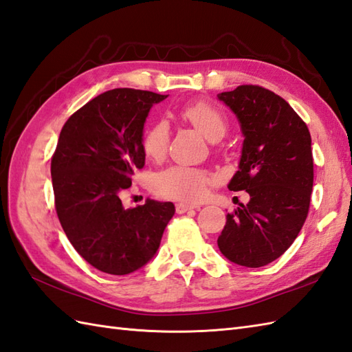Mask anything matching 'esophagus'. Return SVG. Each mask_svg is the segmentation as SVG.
Listing matches in <instances>:
<instances>
[{"mask_svg": "<svg viewBox=\"0 0 352 352\" xmlns=\"http://www.w3.org/2000/svg\"><path fill=\"white\" fill-rule=\"evenodd\" d=\"M199 206H196V204H189V202H178L175 206V211L178 214H183L186 211L189 210H198Z\"/></svg>", "mask_w": 352, "mask_h": 352, "instance_id": "1", "label": "esophagus"}]
</instances>
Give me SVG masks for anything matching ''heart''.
I'll use <instances>...</instances> for the list:
<instances>
[{"instance_id":"obj_1","label":"heart","mask_w":352,"mask_h":352,"mask_svg":"<svg viewBox=\"0 0 352 352\" xmlns=\"http://www.w3.org/2000/svg\"><path fill=\"white\" fill-rule=\"evenodd\" d=\"M179 117L210 138L219 141L226 133V118L217 106L206 100L190 102L178 111ZM169 145V129L166 122L156 121L145 129L142 150L146 157L160 160L165 157ZM213 182V174L201 168L173 166L160 173L154 179V190L163 198L179 201H199Z\"/></svg>"}]
</instances>
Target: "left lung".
Segmentation results:
<instances>
[{
  "label": "left lung",
  "instance_id": "obj_1",
  "mask_svg": "<svg viewBox=\"0 0 352 352\" xmlns=\"http://www.w3.org/2000/svg\"><path fill=\"white\" fill-rule=\"evenodd\" d=\"M240 120V169L228 189L250 201L226 216L217 246L232 263L258 268L282 256L303 228L314 186L312 139L280 96L259 85L219 94Z\"/></svg>",
  "mask_w": 352,
  "mask_h": 352
}]
</instances>
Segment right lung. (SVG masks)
<instances>
[{
    "instance_id": "1",
    "label": "right lung",
    "mask_w": 352,
    "mask_h": 352,
    "mask_svg": "<svg viewBox=\"0 0 352 352\" xmlns=\"http://www.w3.org/2000/svg\"><path fill=\"white\" fill-rule=\"evenodd\" d=\"M163 99L145 89H109L72 113L52 154L56 216L72 246L103 273L129 274L148 263L175 213L173 202H121L145 165V118Z\"/></svg>"
}]
</instances>
